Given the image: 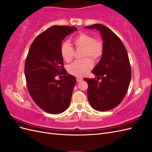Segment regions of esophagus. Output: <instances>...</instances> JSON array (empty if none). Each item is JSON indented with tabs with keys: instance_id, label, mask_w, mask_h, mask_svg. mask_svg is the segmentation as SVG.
<instances>
[{
	"instance_id": "1",
	"label": "esophagus",
	"mask_w": 152,
	"mask_h": 152,
	"mask_svg": "<svg viewBox=\"0 0 152 152\" xmlns=\"http://www.w3.org/2000/svg\"><path fill=\"white\" fill-rule=\"evenodd\" d=\"M76 80H77V82H81L82 80H83V79H82V78H81V77H77V78H76Z\"/></svg>"
}]
</instances>
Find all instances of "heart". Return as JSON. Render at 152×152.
<instances>
[{
	"label": "heart",
	"mask_w": 152,
	"mask_h": 152,
	"mask_svg": "<svg viewBox=\"0 0 152 152\" xmlns=\"http://www.w3.org/2000/svg\"><path fill=\"white\" fill-rule=\"evenodd\" d=\"M73 43L77 49H82V57L86 58L77 60L69 65L68 71L70 74L81 77L86 75L93 66V60H98L102 56L104 45L102 40L94 39L93 36L82 33L73 39ZM74 50L68 42L63 43L61 47V54L63 59L66 62H70L73 57ZM89 57V58L88 57Z\"/></svg>",
	"instance_id": "obj_1"
}]
</instances>
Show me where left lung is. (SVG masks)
Returning a JSON list of instances; mask_svg holds the SVG:
<instances>
[{
  "label": "left lung",
  "mask_w": 152,
  "mask_h": 152,
  "mask_svg": "<svg viewBox=\"0 0 152 152\" xmlns=\"http://www.w3.org/2000/svg\"><path fill=\"white\" fill-rule=\"evenodd\" d=\"M85 28L99 31L104 45L102 58L92 71L102 80L84 79L88 84L87 98L95 110L108 111L122 102L130 84L131 70L127 52L121 40L108 27L94 24Z\"/></svg>",
  "instance_id": "1"
}]
</instances>
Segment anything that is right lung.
I'll return each mask as SVG.
<instances>
[{"instance_id": "1", "label": "right lung", "mask_w": 152, "mask_h": 152, "mask_svg": "<svg viewBox=\"0 0 152 152\" xmlns=\"http://www.w3.org/2000/svg\"><path fill=\"white\" fill-rule=\"evenodd\" d=\"M77 30L75 26H50L37 37L27 55V88L36 104L47 113L59 114L70 105L76 79L63 68L61 47L62 40ZM59 75L63 79L56 80Z\"/></svg>"}]
</instances>
